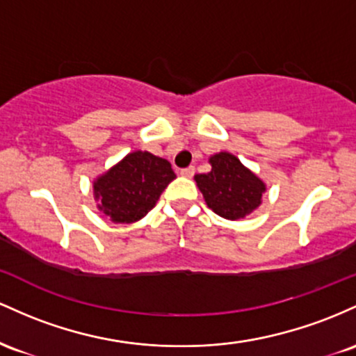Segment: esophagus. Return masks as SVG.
I'll return each instance as SVG.
<instances>
[{
    "label": "esophagus",
    "instance_id": "1",
    "mask_svg": "<svg viewBox=\"0 0 356 356\" xmlns=\"http://www.w3.org/2000/svg\"><path fill=\"white\" fill-rule=\"evenodd\" d=\"M179 175L185 178H191L195 175V166H188V168H183L181 171H179Z\"/></svg>",
    "mask_w": 356,
    "mask_h": 356
}]
</instances>
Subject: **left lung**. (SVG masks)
<instances>
[{"mask_svg": "<svg viewBox=\"0 0 356 356\" xmlns=\"http://www.w3.org/2000/svg\"><path fill=\"white\" fill-rule=\"evenodd\" d=\"M209 173L195 175L209 209L227 220H238L261 205L266 185L234 154L222 153L210 158Z\"/></svg>", "mask_w": 356, "mask_h": 356, "instance_id": "1", "label": "left lung"}]
</instances>
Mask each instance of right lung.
<instances>
[{
  "instance_id": "add662e5",
  "label": "right lung",
  "mask_w": 356,
  "mask_h": 356,
  "mask_svg": "<svg viewBox=\"0 0 356 356\" xmlns=\"http://www.w3.org/2000/svg\"><path fill=\"white\" fill-rule=\"evenodd\" d=\"M175 178L170 161L147 151H134L95 179L94 197L111 220L133 223L146 217Z\"/></svg>"
}]
</instances>
